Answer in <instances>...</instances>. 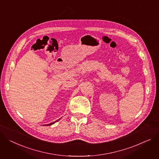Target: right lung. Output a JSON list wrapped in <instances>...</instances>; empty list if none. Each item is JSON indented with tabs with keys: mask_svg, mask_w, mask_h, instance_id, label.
<instances>
[{
	"mask_svg": "<svg viewBox=\"0 0 159 159\" xmlns=\"http://www.w3.org/2000/svg\"><path fill=\"white\" fill-rule=\"evenodd\" d=\"M59 120H60V119H59ZM59 120H57V121H54V122H53V123H50V124H48V125H45V126H50V125H53L54 123H55L56 122L58 121Z\"/></svg>",
	"mask_w": 159,
	"mask_h": 159,
	"instance_id": "add662e5",
	"label": "right lung"
}]
</instances>
